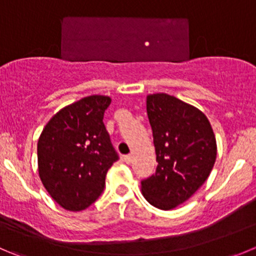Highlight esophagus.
I'll return each instance as SVG.
<instances>
[{
    "label": "esophagus",
    "mask_w": 256,
    "mask_h": 256,
    "mask_svg": "<svg viewBox=\"0 0 256 256\" xmlns=\"http://www.w3.org/2000/svg\"><path fill=\"white\" fill-rule=\"evenodd\" d=\"M132 154H128V155H125V156H124V160L126 162V163L128 164H131L132 163Z\"/></svg>",
    "instance_id": "1"
}]
</instances>
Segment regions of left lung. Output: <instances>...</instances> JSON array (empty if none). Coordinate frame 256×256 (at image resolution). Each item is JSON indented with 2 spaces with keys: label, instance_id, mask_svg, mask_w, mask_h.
Wrapping results in <instances>:
<instances>
[{
  "label": "left lung",
  "instance_id": "obj_1",
  "mask_svg": "<svg viewBox=\"0 0 256 256\" xmlns=\"http://www.w3.org/2000/svg\"><path fill=\"white\" fill-rule=\"evenodd\" d=\"M158 166L142 180L150 204L172 210L206 182L216 162L214 134L204 114L166 93L146 97Z\"/></svg>",
  "mask_w": 256,
  "mask_h": 256
}]
</instances>
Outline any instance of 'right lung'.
<instances>
[{"label":"right lung","mask_w":256,"mask_h":256,"mask_svg":"<svg viewBox=\"0 0 256 256\" xmlns=\"http://www.w3.org/2000/svg\"><path fill=\"white\" fill-rule=\"evenodd\" d=\"M107 96H88L50 118L38 142L39 176L63 208L82 211L104 190L107 170L118 160L104 124Z\"/></svg>","instance_id":"add662e5"}]
</instances>
